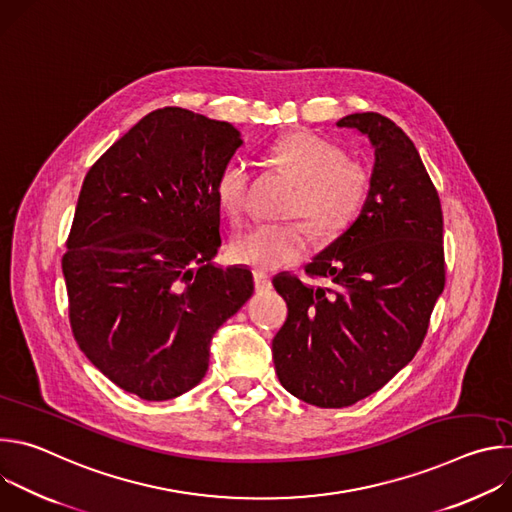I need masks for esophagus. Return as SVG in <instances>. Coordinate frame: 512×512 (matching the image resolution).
<instances>
[{
    "label": "esophagus",
    "instance_id": "34e87169",
    "mask_svg": "<svg viewBox=\"0 0 512 512\" xmlns=\"http://www.w3.org/2000/svg\"><path fill=\"white\" fill-rule=\"evenodd\" d=\"M253 279H255V289L259 291V294H263V291H269V289H271V279H269L265 273L255 271V273H253Z\"/></svg>",
    "mask_w": 512,
    "mask_h": 512
}]
</instances>
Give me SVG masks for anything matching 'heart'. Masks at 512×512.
<instances>
[{"mask_svg":"<svg viewBox=\"0 0 512 512\" xmlns=\"http://www.w3.org/2000/svg\"><path fill=\"white\" fill-rule=\"evenodd\" d=\"M275 168L298 184L289 200L287 216H304L312 231L330 237L346 229L360 214L371 194V174L346 160L338 145L308 133L283 135L271 145ZM251 172L241 160L229 162L216 182V198L223 210L239 218L247 208ZM310 249L308 231L300 223L253 225L231 243L237 263L253 269H277L298 263Z\"/></svg>","mask_w":512,"mask_h":512,"instance_id":"b5f03b06","label":"heart"}]
</instances>
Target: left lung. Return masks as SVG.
<instances>
[{
	"label": "left lung",
	"instance_id": "1",
	"mask_svg": "<svg viewBox=\"0 0 512 512\" xmlns=\"http://www.w3.org/2000/svg\"><path fill=\"white\" fill-rule=\"evenodd\" d=\"M336 125L371 143L369 200L306 267L332 287L273 277L287 302L271 344L277 379L324 409L373 395L411 362L446 283L442 204L413 141L379 113H352Z\"/></svg>",
	"mask_w": 512,
	"mask_h": 512
}]
</instances>
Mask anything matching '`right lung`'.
<instances>
[{"mask_svg":"<svg viewBox=\"0 0 512 512\" xmlns=\"http://www.w3.org/2000/svg\"><path fill=\"white\" fill-rule=\"evenodd\" d=\"M243 145L227 121L180 107L139 119L89 170L62 257L72 334L117 387L168 401L196 387L210 340L253 294L218 267L216 182Z\"/></svg>","mask_w":512,"mask_h":512,"instance_id":"obj_1","label":"right lung"}]
</instances>
